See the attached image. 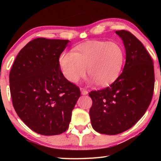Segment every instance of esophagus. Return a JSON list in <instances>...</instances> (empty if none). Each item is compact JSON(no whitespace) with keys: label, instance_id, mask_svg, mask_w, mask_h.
<instances>
[{"label":"esophagus","instance_id":"obj_1","mask_svg":"<svg viewBox=\"0 0 161 161\" xmlns=\"http://www.w3.org/2000/svg\"><path fill=\"white\" fill-rule=\"evenodd\" d=\"M80 92H81V94H82L83 95H86V94L89 93L87 90L83 89V88H80Z\"/></svg>","mask_w":161,"mask_h":161}]
</instances>
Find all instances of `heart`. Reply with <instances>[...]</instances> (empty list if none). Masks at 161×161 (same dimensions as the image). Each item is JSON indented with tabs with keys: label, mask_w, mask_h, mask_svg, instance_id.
Wrapping results in <instances>:
<instances>
[{
	"label": "heart",
	"mask_w": 161,
	"mask_h": 161,
	"mask_svg": "<svg viewBox=\"0 0 161 161\" xmlns=\"http://www.w3.org/2000/svg\"><path fill=\"white\" fill-rule=\"evenodd\" d=\"M125 61V53L118 43L108 41H92L63 53L58 59L63 75L72 83L86 75L99 86L113 83L119 75Z\"/></svg>",
	"instance_id": "obj_1"
}]
</instances>
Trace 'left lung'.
I'll use <instances>...</instances> for the list:
<instances>
[{"instance_id": "1", "label": "left lung", "mask_w": 161, "mask_h": 161, "mask_svg": "<svg viewBox=\"0 0 161 161\" xmlns=\"http://www.w3.org/2000/svg\"><path fill=\"white\" fill-rule=\"evenodd\" d=\"M116 33L126 50L123 71L109 86L89 94L92 127L107 135H116L133 127L148 108L155 87L153 61L143 44L127 31Z\"/></svg>"}]
</instances>
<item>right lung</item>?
<instances>
[{
    "label": "right lung",
    "mask_w": 161,
    "mask_h": 161,
    "mask_svg": "<svg viewBox=\"0 0 161 161\" xmlns=\"http://www.w3.org/2000/svg\"><path fill=\"white\" fill-rule=\"evenodd\" d=\"M69 40L36 38L15 58L9 73L12 104L33 131L44 136L65 132L80 96L75 84L64 77L58 59Z\"/></svg>",
    "instance_id": "add662e5"
}]
</instances>
